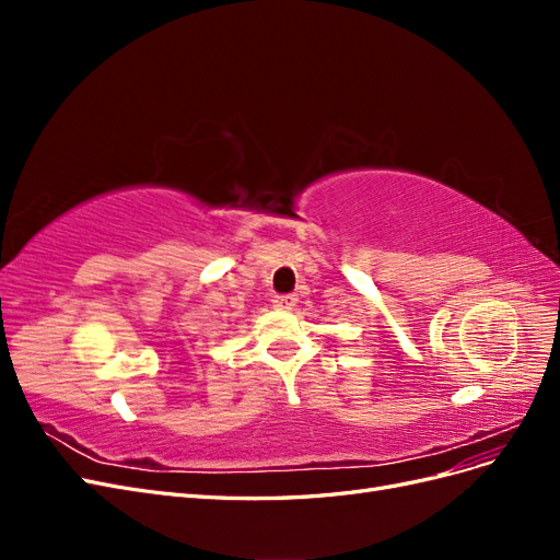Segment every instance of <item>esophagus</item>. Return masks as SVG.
<instances>
[{
    "label": "esophagus",
    "instance_id": "obj_1",
    "mask_svg": "<svg viewBox=\"0 0 560 560\" xmlns=\"http://www.w3.org/2000/svg\"><path fill=\"white\" fill-rule=\"evenodd\" d=\"M296 301L299 299L294 294H278V296H273V306L278 311H292L296 306Z\"/></svg>",
    "mask_w": 560,
    "mask_h": 560
}]
</instances>
